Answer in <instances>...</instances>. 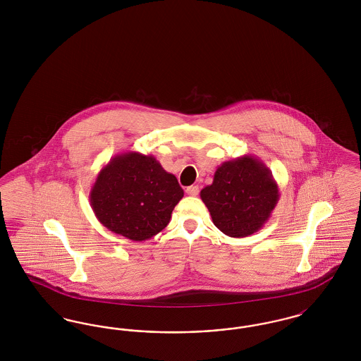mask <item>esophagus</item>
<instances>
[{
    "mask_svg": "<svg viewBox=\"0 0 361 361\" xmlns=\"http://www.w3.org/2000/svg\"><path fill=\"white\" fill-rule=\"evenodd\" d=\"M187 193L189 196H196L199 193V187L197 185H190L187 188Z\"/></svg>",
    "mask_w": 361,
    "mask_h": 361,
    "instance_id": "34e87169",
    "label": "esophagus"
}]
</instances>
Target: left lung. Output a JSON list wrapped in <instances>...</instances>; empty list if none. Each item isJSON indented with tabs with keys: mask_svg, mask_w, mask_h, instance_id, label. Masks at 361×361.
<instances>
[{
	"mask_svg": "<svg viewBox=\"0 0 361 361\" xmlns=\"http://www.w3.org/2000/svg\"><path fill=\"white\" fill-rule=\"evenodd\" d=\"M279 196L272 172L253 155L224 162L200 192L214 224L233 238L252 235L267 224Z\"/></svg>",
	"mask_w": 361,
	"mask_h": 361,
	"instance_id": "1",
	"label": "left lung"
}]
</instances>
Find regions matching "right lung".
I'll list each match as a JSON object with an SVG mask.
<instances>
[{
  "mask_svg": "<svg viewBox=\"0 0 361 361\" xmlns=\"http://www.w3.org/2000/svg\"><path fill=\"white\" fill-rule=\"evenodd\" d=\"M184 190L153 155L121 153L99 173L90 206L109 231L131 240H150L171 221Z\"/></svg>",
  "mask_w": 361,
  "mask_h": 361,
  "instance_id": "right-lung-1",
  "label": "right lung"
}]
</instances>
